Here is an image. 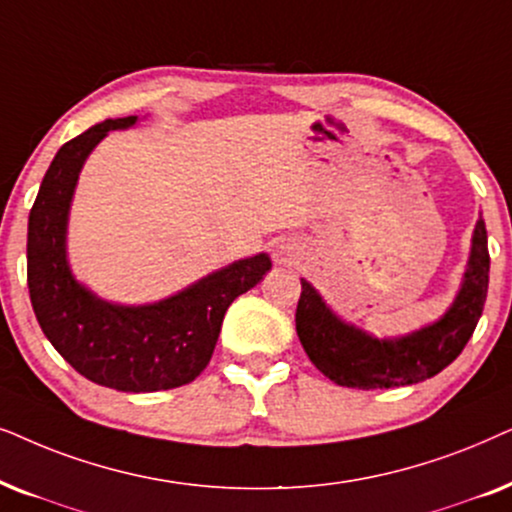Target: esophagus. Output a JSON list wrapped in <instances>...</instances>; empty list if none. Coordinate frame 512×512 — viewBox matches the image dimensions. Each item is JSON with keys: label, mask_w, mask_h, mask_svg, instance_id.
<instances>
[{"label": "esophagus", "mask_w": 512, "mask_h": 512, "mask_svg": "<svg viewBox=\"0 0 512 512\" xmlns=\"http://www.w3.org/2000/svg\"><path fill=\"white\" fill-rule=\"evenodd\" d=\"M276 257H278V260H281V262H285V252H283V250H278Z\"/></svg>", "instance_id": "34e87169"}]
</instances>
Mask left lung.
<instances>
[{
	"label": "left lung",
	"instance_id": "obj_1",
	"mask_svg": "<svg viewBox=\"0 0 512 512\" xmlns=\"http://www.w3.org/2000/svg\"><path fill=\"white\" fill-rule=\"evenodd\" d=\"M489 285L485 220L475 222L461 288L438 320L403 337H374L337 316L302 278L295 323L311 363L339 386L393 388L431 379L456 360L482 316Z\"/></svg>",
	"mask_w": 512,
	"mask_h": 512
}]
</instances>
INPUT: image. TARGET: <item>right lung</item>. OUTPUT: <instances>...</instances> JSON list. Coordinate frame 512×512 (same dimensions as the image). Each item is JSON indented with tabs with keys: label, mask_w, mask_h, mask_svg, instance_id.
<instances>
[{
	"label": "right lung",
	"mask_w": 512,
	"mask_h": 512,
	"mask_svg": "<svg viewBox=\"0 0 512 512\" xmlns=\"http://www.w3.org/2000/svg\"><path fill=\"white\" fill-rule=\"evenodd\" d=\"M135 121L107 119L58 149L27 220V288L46 339L74 370L100 386L152 393L185 386L206 370L229 304L262 281L271 260L257 252L138 306L107 302L74 278L67 222L79 173L109 131Z\"/></svg>",
	"instance_id": "add662e5"
}]
</instances>
